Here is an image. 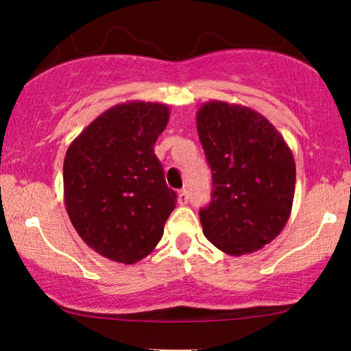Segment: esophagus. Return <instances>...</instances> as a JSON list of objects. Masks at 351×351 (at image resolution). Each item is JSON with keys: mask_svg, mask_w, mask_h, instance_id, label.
I'll use <instances>...</instances> for the list:
<instances>
[{"mask_svg": "<svg viewBox=\"0 0 351 351\" xmlns=\"http://www.w3.org/2000/svg\"><path fill=\"white\" fill-rule=\"evenodd\" d=\"M189 201V193L188 189H181V191L178 193V203L180 204H186Z\"/></svg>", "mask_w": 351, "mask_h": 351, "instance_id": "obj_1", "label": "esophagus"}]
</instances>
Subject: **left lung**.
<instances>
[{"mask_svg":"<svg viewBox=\"0 0 351 351\" xmlns=\"http://www.w3.org/2000/svg\"><path fill=\"white\" fill-rule=\"evenodd\" d=\"M198 135L211 168V201L199 209L204 236L231 256L257 251L291 215L295 162L267 119L247 107L209 102Z\"/></svg>","mask_w":351,"mask_h":351,"instance_id":"left-lung-1","label":"left lung"}]
</instances>
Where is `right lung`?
Returning a JSON list of instances; mask_svg holds the SVG:
<instances>
[{"label": "right lung", "instance_id": "right-lung-1", "mask_svg": "<svg viewBox=\"0 0 351 351\" xmlns=\"http://www.w3.org/2000/svg\"><path fill=\"white\" fill-rule=\"evenodd\" d=\"M163 104L108 108L64 158V198L79 236L104 257L134 264L153 251L175 209L153 145L168 123Z\"/></svg>", "mask_w": 351, "mask_h": 351}]
</instances>
